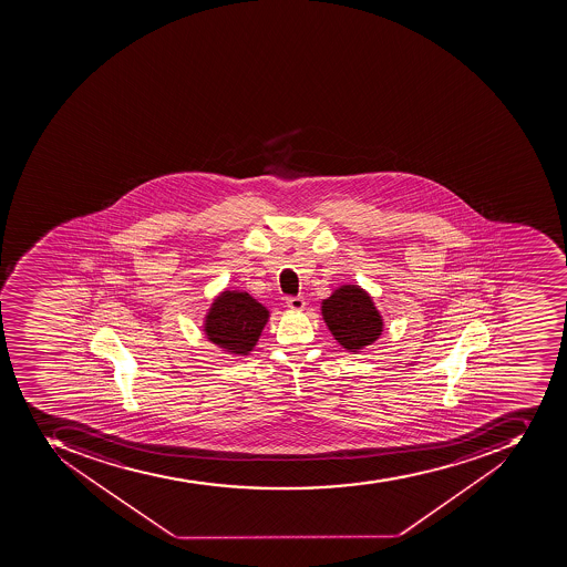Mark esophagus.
Here are the masks:
<instances>
[{
  "instance_id": "34e87169",
  "label": "esophagus",
  "mask_w": 567,
  "mask_h": 567,
  "mask_svg": "<svg viewBox=\"0 0 567 567\" xmlns=\"http://www.w3.org/2000/svg\"><path fill=\"white\" fill-rule=\"evenodd\" d=\"M286 303L290 310H303L305 308V299L301 296H289L286 299Z\"/></svg>"
}]
</instances>
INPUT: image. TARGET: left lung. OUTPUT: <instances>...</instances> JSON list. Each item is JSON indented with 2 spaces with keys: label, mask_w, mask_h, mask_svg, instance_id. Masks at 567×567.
<instances>
[{
  "label": "left lung",
  "mask_w": 567,
  "mask_h": 567,
  "mask_svg": "<svg viewBox=\"0 0 567 567\" xmlns=\"http://www.w3.org/2000/svg\"><path fill=\"white\" fill-rule=\"evenodd\" d=\"M322 319L334 340L346 351L358 354L383 333V317L367 290L360 286H340L322 299Z\"/></svg>",
  "instance_id": "obj_1"
}]
</instances>
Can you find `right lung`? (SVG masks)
<instances>
[{
	"label": "right lung",
	"mask_w": 567,
	"mask_h": 567,
	"mask_svg": "<svg viewBox=\"0 0 567 567\" xmlns=\"http://www.w3.org/2000/svg\"><path fill=\"white\" fill-rule=\"evenodd\" d=\"M269 310L245 290L225 289L210 303L204 319V333L216 348L245 358L259 342Z\"/></svg>",
	"instance_id": "right-lung-1"
}]
</instances>
